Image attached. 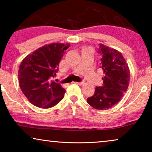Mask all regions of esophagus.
Instances as JSON below:
<instances>
[{"instance_id": "esophagus-1", "label": "esophagus", "mask_w": 152, "mask_h": 152, "mask_svg": "<svg viewBox=\"0 0 152 152\" xmlns=\"http://www.w3.org/2000/svg\"><path fill=\"white\" fill-rule=\"evenodd\" d=\"M74 83H75V84H79V85H82L83 84H84V82H74Z\"/></svg>"}]
</instances>
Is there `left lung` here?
I'll list each match as a JSON object with an SVG mask.
<instances>
[{
  "mask_svg": "<svg viewBox=\"0 0 152 152\" xmlns=\"http://www.w3.org/2000/svg\"><path fill=\"white\" fill-rule=\"evenodd\" d=\"M100 68L104 71L103 86H97L87 102L98 110L110 109L123 96L129 86L130 71L122 53L104 44H99Z\"/></svg>",
  "mask_w": 152,
  "mask_h": 152,
  "instance_id": "8db88e82",
  "label": "left lung"
}]
</instances>
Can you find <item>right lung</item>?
Segmentation results:
<instances>
[{
	"instance_id": "right-lung-1",
	"label": "right lung",
	"mask_w": 152,
	"mask_h": 152,
	"mask_svg": "<svg viewBox=\"0 0 152 152\" xmlns=\"http://www.w3.org/2000/svg\"><path fill=\"white\" fill-rule=\"evenodd\" d=\"M70 43H53L39 48L23 60L18 69L19 86L33 105L49 109L64 97L65 89L53 78Z\"/></svg>"
}]
</instances>
